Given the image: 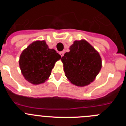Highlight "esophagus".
Here are the masks:
<instances>
[{
	"label": "esophagus",
	"instance_id": "esophagus-1",
	"mask_svg": "<svg viewBox=\"0 0 126 126\" xmlns=\"http://www.w3.org/2000/svg\"><path fill=\"white\" fill-rule=\"evenodd\" d=\"M60 55H61V57H62V56H64V51H62V52H60Z\"/></svg>",
	"mask_w": 126,
	"mask_h": 126
}]
</instances>
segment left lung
<instances>
[{"instance_id":"8db88e82","label":"left lung","mask_w":126,"mask_h":126,"mask_svg":"<svg viewBox=\"0 0 126 126\" xmlns=\"http://www.w3.org/2000/svg\"><path fill=\"white\" fill-rule=\"evenodd\" d=\"M69 50L61 58L65 76L74 85H88L102 68L100 55L84 40L74 41Z\"/></svg>"}]
</instances>
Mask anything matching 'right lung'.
<instances>
[{"mask_svg": "<svg viewBox=\"0 0 126 126\" xmlns=\"http://www.w3.org/2000/svg\"><path fill=\"white\" fill-rule=\"evenodd\" d=\"M61 58L55 50L48 48L45 40L35 41L23 51L19 64L25 79L39 84L48 79L55 63Z\"/></svg>", "mask_w": 126, "mask_h": 126, "instance_id": "obj_1", "label": "right lung"}]
</instances>
